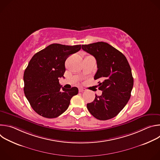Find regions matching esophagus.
Returning <instances> with one entry per match:
<instances>
[{
  "label": "esophagus",
  "mask_w": 160,
  "mask_h": 160,
  "mask_svg": "<svg viewBox=\"0 0 160 160\" xmlns=\"http://www.w3.org/2000/svg\"><path fill=\"white\" fill-rule=\"evenodd\" d=\"M78 90H79L80 92H83V91H85V89L83 88H79Z\"/></svg>",
  "instance_id": "1"
}]
</instances>
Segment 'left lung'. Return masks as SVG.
Returning a JSON list of instances; mask_svg holds the SVG:
<instances>
[{
	"instance_id": "obj_1",
	"label": "left lung",
	"mask_w": 160,
	"mask_h": 160,
	"mask_svg": "<svg viewBox=\"0 0 160 160\" xmlns=\"http://www.w3.org/2000/svg\"><path fill=\"white\" fill-rule=\"evenodd\" d=\"M82 49L96 59L98 71L95 80H99V90L93 102L87 107L93 117L107 120L116 117L127 104L133 85L132 70L126 57L108 43L99 42L82 45Z\"/></svg>"
}]
</instances>
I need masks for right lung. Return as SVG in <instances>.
<instances>
[{
	"label": "right lung",
	"mask_w": 160,
	"mask_h": 160,
	"mask_svg": "<svg viewBox=\"0 0 160 160\" xmlns=\"http://www.w3.org/2000/svg\"><path fill=\"white\" fill-rule=\"evenodd\" d=\"M80 49L81 45L52 43L30 61L23 75L24 92L39 115L48 118L59 117L68 109L72 97L78 93L77 87H62L59 78L64 77L66 59Z\"/></svg>",
	"instance_id": "right-lung-1"
}]
</instances>
